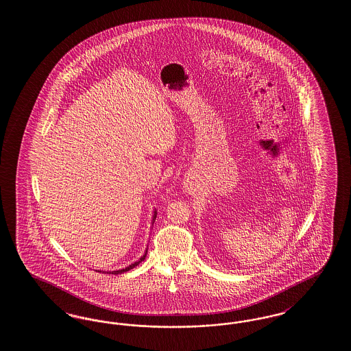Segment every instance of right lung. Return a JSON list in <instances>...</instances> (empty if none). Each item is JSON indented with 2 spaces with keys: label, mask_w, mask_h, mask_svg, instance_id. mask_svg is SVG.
Masks as SVG:
<instances>
[{
  "label": "right lung",
  "mask_w": 351,
  "mask_h": 351,
  "mask_svg": "<svg viewBox=\"0 0 351 351\" xmlns=\"http://www.w3.org/2000/svg\"><path fill=\"white\" fill-rule=\"evenodd\" d=\"M155 219H156V211H154V215H152V223L155 221ZM146 254H147V250H146V252L143 254V256H141L140 261H134L133 264H130V267H127V268H123V269H119V271H108V273H112V274H121V273H124V271H130V269H133L134 267H137V265L140 264L141 261H145V258H146ZM100 271L101 273V271Z\"/></svg>",
  "instance_id": "1"
}]
</instances>
